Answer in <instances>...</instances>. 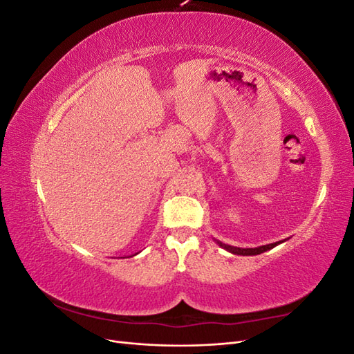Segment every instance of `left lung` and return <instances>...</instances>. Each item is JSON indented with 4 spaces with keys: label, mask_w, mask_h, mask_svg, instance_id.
<instances>
[{
    "label": "left lung",
    "mask_w": 354,
    "mask_h": 354,
    "mask_svg": "<svg viewBox=\"0 0 354 354\" xmlns=\"http://www.w3.org/2000/svg\"><path fill=\"white\" fill-rule=\"evenodd\" d=\"M214 241H216L218 243V246H221L223 250H226V251H229V252H232L234 255H259L261 252H266V251L274 248V246L285 242L286 239L285 241H279V242H273V243H269V245L257 246V248H238V246H232V245H227V243H223V242H220L217 239H214Z\"/></svg>",
    "instance_id": "1"
}]
</instances>
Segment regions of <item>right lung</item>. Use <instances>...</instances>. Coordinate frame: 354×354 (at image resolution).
I'll return each instance as SVG.
<instances>
[{
  "label": "right lung",
  "mask_w": 354,
  "mask_h": 354,
  "mask_svg": "<svg viewBox=\"0 0 354 354\" xmlns=\"http://www.w3.org/2000/svg\"><path fill=\"white\" fill-rule=\"evenodd\" d=\"M131 257H133V255H131Z\"/></svg>",
  "instance_id": "right-lung-1"
}]
</instances>
